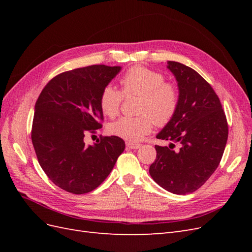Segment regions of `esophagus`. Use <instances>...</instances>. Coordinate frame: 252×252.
Returning a JSON list of instances; mask_svg holds the SVG:
<instances>
[{"label": "esophagus", "instance_id": "34e87169", "mask_svg": "<svg viewBox=\"0 0 252 252\" xmlns=\"http://www.w3.org/2000/svg\"><path fill=\"white\" fill-rule=\"evenodd\" d=\"M126 145H127V147H129L130 149H139L141 147V144H139V143L128 142Z\"/></svg>", "mask_w": 252, "mask_h": 252}]
</instances>
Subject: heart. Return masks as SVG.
<instances>
[{"instance_id":"obj_1","label":"heart","mask_w":252,"mask_h":252,"mask_svg":"<svg viewBox=\"0 0 252 252\" xmlns=\"http://www.w3.org/2000/svg\"><path fill=\"white\" fill-rule=\"evenodd\" d=\"M122 92L129 96H142L140 113L136 118H121L109 126L112 134L120 138L138 142L148 134L154 124L164 126L174 117L179 107V91L173 84L165 82V77L155 70L143 66H133L120 80ZM120 90L111 85L105 86L100 95V106L104 114L110 118L117 117L123 95Z\"/></svg>"}]
</instances>
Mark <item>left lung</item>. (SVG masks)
Returning a JSON list of instances; mask_svg holds the SVG:
<instances>
[{
	"label": "left lung",
	"instance_id": "1",
	"mask_svg": "<svg viewBox=\"0 0 252 252\" xmlns=\"http://www.w3.org/2000/svg\"><path fill=\"white\" fill-rule=\"evenodd\" d=\"M179 87V107L168 124L157 134L170 141L169 147L156 145L157 158L149 173L157 184L174 194L199 189L216 171L228 139V124L220 98L192 68L168 61ZM173 142L179 149L173 150Z\"/></svg>",
	"mask_w": 252,
	"mask_h": 252
}]
</instances>
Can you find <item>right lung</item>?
Segmentation results:
<instances>
[{"label":"right lung","instance_id":"right-lung-1","mask_svg":"<svg viewBox=\"0 0 252 252\" xmlns=\"http://www.w3.org/2000/svg\"><path fill=\"white\" fill-rule=\"evenodd\" d=\"M120 66L91 65L58 74L34 106L32 141L49 180L67 192L93 191L108 177L125 149L119 136L86 146L84 136L102 128L100 95Z\"/></svg>","mask_w":252,"mask_h":252}]
</instances>
